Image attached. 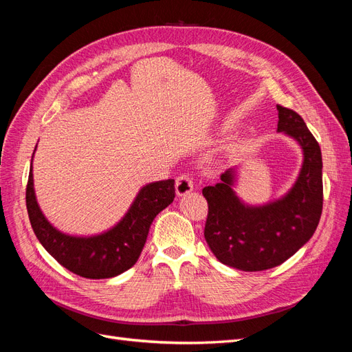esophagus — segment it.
I'll use <instances>...</instances> for the list:
<instances>
[{
  "mask_svg": "<svg viewBox=\"0 0 352 352\" xmlns=\"http://www.w3.org/2000/svg\"><path fill=\"white\" fill-rule=\"evenodd\" d=\"M192 189H194L192 177H190L188 173H182L176 177V194L179 197L189 194Z\"/></svg>",
  "mask_w": 352,
  "mask_h": 352,
  "instance_id": "obj_1",
  "label": "esophagus"
}]
</instances>
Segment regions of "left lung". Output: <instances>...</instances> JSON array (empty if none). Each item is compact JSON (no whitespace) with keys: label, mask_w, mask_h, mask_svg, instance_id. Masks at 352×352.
I'll use <instances>...</instances> for the list:
<instances>
[{"label":"left lung","mask_w":352,"mask_h":352,"mask_svg":"<svg viewBox=\"0 0 352 352\" xmlns=\"http://www.w3.org/2000/svg\"><path fill=\"white\" fill-rule=\"evenodd\" d=\"M278 131L300 142L304 163L289 194L263 207H247L232 189L233 170L202 195L208 204L204 238L216 258L243 272L282 264L313 236L323 210L322 151L302 117L278 104Z\"/></svg>","instance_id":"left-lung-1"}]
</instances>
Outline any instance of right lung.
Masks as SVG:
<instances>
[{
	"instance_id": "add662e5",
	"label": "right lung",
	"mask_w": 352,
	"mask_h": 352,
	"mask_svg": "<svg viewBox=\"0 0 352 352\" xmlns=\"http://www.w3.org/2000/svg\"><path fill=\"white\" fill-rule=\"evenodd\" d=\"M175 199V180L146 185L131 210L111 230L92 238L69 236L52 228L42 214L34 192L32 168L26 185V207L32 229L44 248L63 267L87 279L114 278L140 258L148 230L160 211Z\"/></svg>"
}]
</instances>
